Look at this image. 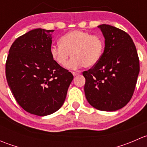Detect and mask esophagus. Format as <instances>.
Instances as JSON below:
<instances>
[{
	"instance_id": "obj_1",
	"label": "esophagus",
	"mask_w": 147,
	"mask_h": 147,
	"mask_svg": "<svg viewBox=\"0 0 147 147\" xmlns=\"http://www.w3.org/2000/svg\"><path fill=\"white\" fill-rule=\"evenodd\" d=\"M72 75H73L75 77V76H78V75H80L79 72H72Z\"/></svg>"
}]
</instances>
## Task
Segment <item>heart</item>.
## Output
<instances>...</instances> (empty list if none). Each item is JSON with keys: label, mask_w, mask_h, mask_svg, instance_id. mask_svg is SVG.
Segmentation results:
<instances>
[{"label": "heart", "mask_w": 147, "mask_h": 147, "mask_svg": "<svg viewBox=\"0 0 147 147\" xmlns=\"http://www.w3.org/2000/svg\"><path fill=\"white\" fill-rule=\"evenodd\" d=\"M59 42L60 45L50 47L51 57L57 65L64 67L70 55L72 57L67 66L69 69L94 67L100 61L105 48L102 37L79 30L65 34Z\"/></svg>", "instance_id": "b5f03b06"}]
</instances>
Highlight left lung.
Returning a JSON list of instances; mask_svg holds the SVG:
<instances>
[{"label":"left lung","mask_w":147,"mask_h":147,"mask_svg":"<svg viewBox=\"0 0 147 147\" xmlns=\"http://www.w3.org/2000/svg\"><path fill=\"white\" fill-rule=\"evenodd\" d=\"M98 28L105 38V50L98 63L82 72L84 93L93 107L112 112L132 97L139 73V56L128 33L109 25Z\"/></svg>","instance_id":"left-lung-1"}]
</instances>
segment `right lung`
<instances>
[{"mask_svg": "<svg viewBox=\"0 0 147 147\" xmlns=\"http://www.w3.org/2000/svg\"><path fill=\"white\" fill-rule=\"evenodd\" d=\"M54 30H32L12 44L5 63L11 92L24 110L51 115L64 103L73 75L53 60L50 53Z\"/></svg>", "mask_w": 147, "mask_h": 147, "instance_id": "1", "label": "right lung"}]
</instances>
